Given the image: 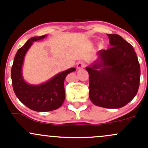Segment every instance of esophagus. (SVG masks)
<instances>
[{"mask_svg":"<svg viewBox=\"0 0 148 148\" xmlns=\"http://www.w3.org/2000/svg\"><path fill=\"white\" fill-rule=\"evenodd\" d=\"M77 68L79 69H83V68H84V67H85V64L84 63V62H79L78 64H77Z\"/></svg>","mask_w":148,"mask_h":148,"instance_id":"esophagus-1","label":"esophagus"}]
</instances>
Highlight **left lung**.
Masks as SVG:
<instances>
[{
  "instance_id": "8db88e82",
  "label": "left lung",
  "mask_w": 148,
  "mask_h": 148,
  "mask_svg": "<svg viewBox=\"0 0 148 148\" xmlns=\"http://www.w3.org/2000/svg\"><path fill=\"white\" fill-rule=\"evenodd\" d=\"M111 47L98 51V58L86 67L89 77V99L109 109L126 105L140 85V66L133 47L117 34H107Z\"/></svg>"
}]
</instances>
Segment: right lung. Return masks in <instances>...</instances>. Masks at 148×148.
<instances>
[{
    "mask_svg": "<svg viewBox=\"0 0 148 148\" xmlns=\"http://www.w3.org/2000/svg\"><path fill=\"white\" fill-rule=\"evenodd\" d=\"M45 37L46 35L35 36L27 41L18 50L11 68L12 85L16 97L26 107L36 112L52 111L62 105L65 99L64 79L69 73L76 70L75 68L69 69L41 84H30L26 82L22 74L25 55L34 41Z\"/></svg>",
    "mask_w": 148,
    "mask_h": 148,
    "instance_id": "obj_1",
    "label": "right lung"
}]
</instances>
